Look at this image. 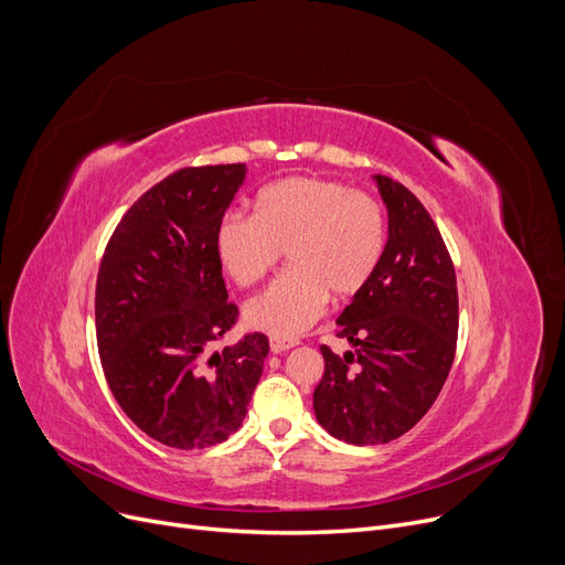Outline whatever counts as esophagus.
<instances>
[{
    "instance_id": "esophagus-1",
    "label": "esophagus",
    "mask_w": 565,
    "mask_h": 565,
    "mask_svg": "<svg viewBox=\"0 0 565 565\" xmlns=\"http://www.w3.org/2000/svg\"><path fill=\"white\" fill-rule=\"evenodd\" d=\"M294 344H297V340H282V338H271V342H268V347H271L274 354L287 352V349H291Z\"/></svg>"
}]
</instances>
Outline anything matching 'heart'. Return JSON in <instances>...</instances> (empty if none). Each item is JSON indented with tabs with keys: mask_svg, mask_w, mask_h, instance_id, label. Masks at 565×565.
<instances>
[{
	"mask_svg": "<svg viewBox=\"0 0 565 565\" xmlns=\"http://www.w3.org/2000/svg\"><path fill=\"white\" fill-rule=\"evenodd\" d=\"M386 241L380 202L321 177L266 185L257 213H227L216 230V257L241 287L266 278L282 250L289 271L244 308L250 329L291 340L324 315L329 294L349 299L377 268Z\"/></svg>",
	"mask_w": 565,
	"mask_h": 565,
	"instance_id": "b5f03b06",
	"label": "heart"
}]
</instances>
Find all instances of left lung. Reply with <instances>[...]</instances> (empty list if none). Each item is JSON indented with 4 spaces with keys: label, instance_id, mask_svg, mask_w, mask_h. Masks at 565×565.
Listing matches in <instances>:
<instances>
[{
    "label": "left lung",
    "instance_id": "left-lung-1",
    "mask_svg": "<svg viewBox=\"0 0 565 565\" xmlns=\"http://www.w3.org/2000/svg\"><path fill=\"white\" fill-rule=\"evenodd\" d=\"M388 241L363 289L338 317L342 356L321 344L324 377L312 395L319 425L354 446L388 444L427 414L458 344V282L444 238L418 198L374 174Z\"/></svg>",
    "mask_w": 565,
    "mask_h": 565
}]
</instances>
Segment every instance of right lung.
I'll return each mask as SVG.
<instances>
[{
    "label": "right lung",
    "mask_w": 565,
    "mask_h": 565,
    "mask_svg": "<svg viewBox=\"0 0 565 565\" xmlns=\"http://www.w3.org/2000/svg\"><path fill=\"white\" fill-rule=\"evenodd\" d=\"M246 166L185 168L132 204L96 280V340L107 386L151 439L181 448L225 441L244 423L268 340L244 335L206 356L236 321L216 230Z\"/></svg>",
    "instance_id": "obj_1"
}]
</instances>
